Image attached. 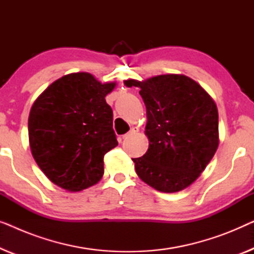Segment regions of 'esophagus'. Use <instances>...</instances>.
<instances>
[{
    "instance_id": "obj_1",
    "label": "esophagus",
    "mask_w": 254,
    "mask_h": 254,
    "mask_svg": "<svg viewBox=\"0 0 254 254\" xmlns=\"http://www.w3.org/2000/svg\"><path fill=\"white\" fill-rule=\"evenodd\" d=\"M137 131H138V128H137V127H131V128H130V130L128 131L127 134H125L123 137H124V138H126V137H129V136H131V135H133V134H136Z\"/></svg>"
}]
</instances>
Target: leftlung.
Here are the masks:
<instances>
[{
  "label": "left lung",
  "instance_id": "1",
  "mask_svg": "<svg viewBox=\"0 0 254 254\" xmlns=\"http://www.w3.org/2000/svg\"><path fill=\"white\" fill-rule=\"evenodd\" d=\"M137 86L147 109L144 133L149 148L133 158L142 182L163 193H176L193 184L218 148V112L209 93L189 76L166 74Z\"/></svg>",
  "mask_w": 254,
  "mask_h": 254
}]
</instances>
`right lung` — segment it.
Wrapping results in <instances>:
<instances>
[{
	"instance_id": "add662e5",
	"label": "right lung",
	"mask_w": 254,
	"mask_h": 254,
	"mask_svg": "<svg viewBox=\"0 0 254 254\" xmlns=\"http://www.w3.org/2000/svg\"><path fill=\"white\" fill-rule=\"evenodd\" d=\"M116 85L90 72H72L34 100L29 116L31 152L61 189L79 192L102 179L104 155L118 145L113 112L105 100Z\"/></svg>"
}]
</instances>
